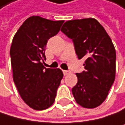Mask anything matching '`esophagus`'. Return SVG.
Here are the masks:
<instances>
[{
	"instance_id": "1",
	"label": "esophagus",
	"mask_w": 125,
	"mask_h": 125,
	"mask_svg": "<svg viewBox=\"0 0 125 125\" xmlns=\"http://www.w3.org/2000/svg\"><path fill=\"white\" fill-rule=\"evenodd\" d=\"M63 73H64V75H69L70 73H71V72H70V71H63Z\"/></svg>"
}]
</instances>
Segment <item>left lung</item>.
I'll use <instances>...</instances> for the list:
<instances>
[{
	"label": "left lung",
	"mask_w": 125,
	"mask_h": 125,
	"mask_svg": "<svg viewBox=\"0 0 125 125\" xmlns=\"http://www.w3.org/2000/svg\"><path fill=\"white\" fill-rule=\"evenodd\" d=\"M61 31L72 39L78 59L85 58V69L76 73L72 91L77 104L95 108L104 102L115 79L116 51L111 39L95 19L68 21Z\"/></svg>",
	"instance_id": "obj_1"
}]
</instances>
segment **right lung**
I'll use <instances>...</instances> for the list:
<instances>
[{"label": "right lung", "mask_w": 125, "mask_h": 125, "mask_svg": "<svg viewBox=\"0 0 125 125\" xmlns=\"http://www.w3.org/2000/svg\"><path fill=\"white\" fill-rule=\"evenodd\" d=\"M63 23L32 16L13 38L10 57L14 82L21 99L34 110H45L53 104L64 76L61 69L46 68L42 63L48 40L57 35Z\"/></svg>", "instance_id": "add662e5"}]
</instances>
